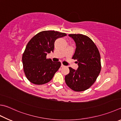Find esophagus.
Instances as JSON below:
<instances>
[{
    "label": "esophagus",
    "instance_id": "obj_1",
    "mask_svg": "<svg viewBox=\"0 0 121 121\" xmlns=\"http://www.w3.org/2000/svg\"><path fill=\"white\" fill-rule=\"evenodd\" d=\"M61 68L65 67V65H63V64H61Z\"/></svg>",
    "mask_w": 121,
    "mask_h": 121
}]
</instances>
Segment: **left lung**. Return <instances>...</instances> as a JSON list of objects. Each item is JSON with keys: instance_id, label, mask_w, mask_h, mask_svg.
Masks as SVG:
<instances>
[{"instance_id": "1", "label": "left lung", "mask_w": 121, "mask_h": 121, "mask_svg": "<svg viewBox=\"0 0 121 121\" xmlns=\"http://www.w3.org/2000/svg\"><path fill=\"white\" fill-rule=\"evenodd\" d=\"M69 36L75 42L76 48L72 59L77 61L78 68L77 70L69 68L70 72L65 77V82L74 91H84L95 82L100 73V54L89 37L80 34Z\"/></svg>"}]
</instances>
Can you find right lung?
<instances>
[{
    "label": "right lung",
    "instance_id": "obj_1",
    "mask_svg": "<svg viewBox=\"0 0 121 121\" xmlns=\"http://www.w3.org/2000/svg\"><path fill=\"white\" fill-rule=\"evenodd\" d=\"M64 33L44 30L39 33L28 42L22 56L24 71L26 78L35 85L49 82L61 66V62L47 59L48 53L53 52L54 42L66 36Z\"/></svg>",
    "mask_w": 121,
    "mask_h": 121
}]
</instances>
